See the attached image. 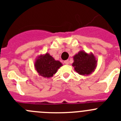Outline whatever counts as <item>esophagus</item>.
Returning a JSON list of instances; mask_svg holds the SVG:
<instances>
[{
	"mask_svg": "<svg viewBox=\"0 0 121 121\" xmlns=\"http://www.w3.org/2000/svg\"><path fill=\"white\" fill-rule=\"evenodd\" d=\"M64 64H66V65H68V64H69V61H68V60H65V61H64Z\"/></svg>",
	"mask_w": 121,
	"mask_h": 121,
	"instance_id": "1",
	"label": "esophagus"
}]
</instances>
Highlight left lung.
<instances>
[{
    "label": "left lung",
    "instance_id": "1",
    "mask_svg": "<svg viewBox=\"0 0 121 121\" xmlns=\"http://www.w3.org/2000/svg\"><path fill=\"white\" fill-rule=\"evenodd\" d=\"M72 66L79 74L88 76L94 72L97 67L96 58L92 53L81 50L73 56Z\"/></svg>",
    "mask_w": 121,
    "mask_h": 121
}]
</instances>
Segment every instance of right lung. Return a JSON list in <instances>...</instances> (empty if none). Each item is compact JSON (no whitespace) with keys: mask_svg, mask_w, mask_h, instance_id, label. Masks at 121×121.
I'll return each instance as SVG.
<instances>
[{"mask_svg":"<svg viewBox=\"0 0 121 121\" xmlns=\"http://www.w3.org/2000/svg\"><path fill=\"white\" fill-rule=\"evenodd\" d=\"M35 68L39 76L43 78H50L53 77L62 64L54 59L49 53L40 54L35 61Z\"/></svg>","mask_w":121,"mask_h":121,"instance_id":"add662e5","label":"right lung"}]
</instances>
